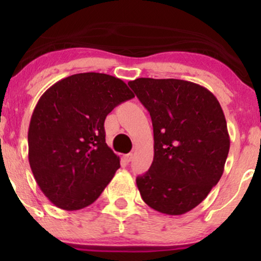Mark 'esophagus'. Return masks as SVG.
Instances as JSON below:
<instances>
[{"label": "esophagus", "mask_w": 261, "mask_h": 261, "mask_svg": "<svg viewBox=\"0 0 261 261\" xmlns=\"http://www.w3.org/2000/svg\"><path fill=\"white\" fill-rule=\"evenodd\" d=\"M124 158H125V162H127V163H128V162H131V161H133V158H134V154H133V153L125 154V155H124Z\"/></svg>", "instance_id": "1"}]
</instances>
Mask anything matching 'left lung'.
Wrapping results in <instances>:
<instances>
[{
  "instance_id": "8db88e82",
  "label": "left lung",
  "mask_w": 261,
  "mask_h": 261,
  "mask_svg": "<svg viewBox=\"0 0 261 261\" xmlns=\"http://www.w3.org/2000/svg\"><path fill=\"white\" fill-rule=\"evenodd\" d=\"M128 86L153 126V162L136 178L141 197L162 214H187L223 174L229 135L222 108L208 89L189 81L137 79Z\"/></svg>"
}]
</instances>
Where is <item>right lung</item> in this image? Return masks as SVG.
Instances as JSON below:
<instances>
[{"label":"right lung","mask_w":261,"mask_h":261,"mask_svg":"<svg viewBox=\"0 0 261 261\" xmlns=\"http://www.w3.org/2000/svg\"><path fill=\"white\" fill-rule=\"evenodd\" d=\"M124 81L106 73H77L44 93L28 130L29 164L44 195L59 208L93 203L120 168L106 142L104 121L134 98Z\"/></svg>","instance_id":"1"}]
</instances>
